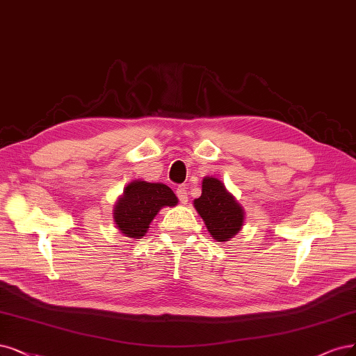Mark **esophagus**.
Wrapping results in <instances>:
<instances>
[{"label": "esophagus", "instance_id": "esophagus-1", "mask_svg": "<svg viewBox=\"0 0 356 356\" xmlns=\"http://www.w3.org/2000/svg\"><path fill=\"white\" fill-rule=\"evenodd\" d=\"M177 197L179 199V202H181V203L186 204V203L188 202V194H187V190L179 186V187L177 188Z\"/></svg>", "mask_w": 356, "mask_h": 356}]
</instances>
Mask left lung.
<instances>
[{"label":"left lung","instance_id":"obj_1","mask_svg":"<svg viewBox=\"0 0 356 356\" xmlns=\"http://www.w3.org/2000/svg\"><path fill=\"white\" fill-rule=\"evenodd\" d=\"M194 207L203 218L207 231L218 241H227L236 236L243 225V209L216 178L203 179L202 195L194 200Z\"/></svg>","mask_w":356,"mask_h":356}]
</instances>
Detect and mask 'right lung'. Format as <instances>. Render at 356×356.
Here are the masks:
<instances>
[{"label": "right lung", "mask_w": 356, "mask_h": 356, "mask_svg": "<svg viewBox=\"0 0 356 356\" xmlns=\"http://www.w3.org/2000/svg\"><path fill=\"white\" fill-rule=\"evenodd\" d=\"M177 202V195L165 184L134 181L115 206V222L122 234L140 238L161 207L175 206Z\"/></svg>", "instance_id": "add662e5"}]
</instances>
